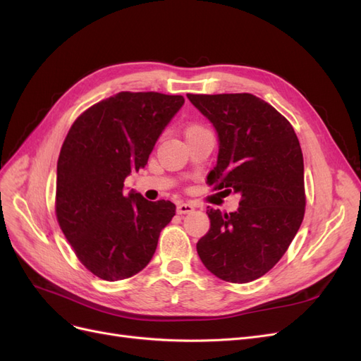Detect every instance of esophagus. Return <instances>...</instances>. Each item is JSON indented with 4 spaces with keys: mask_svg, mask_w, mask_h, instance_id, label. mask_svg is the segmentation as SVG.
Wrapping results in <instances>:
<instances>
[{
    "mask_svg": "<svg viewBox=\"0 0 361 361\" xmlns=\"http://www.w3.org/2000/svg\"><path fill=\"white\" fill-rule=\"evenodd\" d=\"M194 211V204H191V203H180V204H178V209H176V212L178 214H191Z\"/></svg>",
    "mask_w": 361,
    "mask_h": 361,
    "instance_id": "esophagus-1",
    "label": "esophagus"
}]
</instances>
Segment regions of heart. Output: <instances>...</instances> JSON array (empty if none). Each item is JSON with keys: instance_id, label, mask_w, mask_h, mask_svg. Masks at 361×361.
Wrapping results in <instances>:
<instances>
[{"instance_id": "obj_1", "label": "heart", "mask_w": 361, "mask_h": 361, "mask_svg": "<svg viewBox=\"0 0 361 361\" xmlns=\"http://www.w3.org/2000/svg\"><path fill=\"white\" fill-rule=\"evenodd\" d=\"M197 128H200V126H188V128H187V133H188V130H192V129H197Z\"/></svg>"}]
</instances>
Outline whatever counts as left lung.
Instances as JSON below:
<instances>
[{
    "instance_id": "1",
    "label": "left lung",
    "mask_w": 361,
    "mask_h": 361,
    "mask_svg": "<svg viewBox=\"0 0 361 361\" xmlns=\"http://www.w3.org/2000/svg\"><path fill=\"white\" fill-rule=\"evenodd\" d=\"M218 134L214 190L241 195L238 211L207 209L197 243L203 265L231 283L253 281L286 253L304 218V161L297 134L274 106L250 93L187 94Z\"/></svg>"
}]
</instances>
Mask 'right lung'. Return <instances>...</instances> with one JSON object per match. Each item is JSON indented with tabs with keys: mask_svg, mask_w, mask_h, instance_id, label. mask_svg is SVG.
Instances as JSON below:
<instances>
[{
	"mask_svg": "<svg viewBox=\"0 0 361 361\" xmlns=\"http://www.w3.org/2000/svg\"><path fill=\"white\" fill-rule=\"evenodd\" d=\"M185 99L120 92L85 110L71 126L57 162L56 214L81 264L102 280L135 276L154 256L176 212L171 202L125 192Z\"/></svg>",
	"mask_w": 361,
	"mask_h": 361,
	"instance_id": "1",
	"label": "right lung"
}]
</instances>
